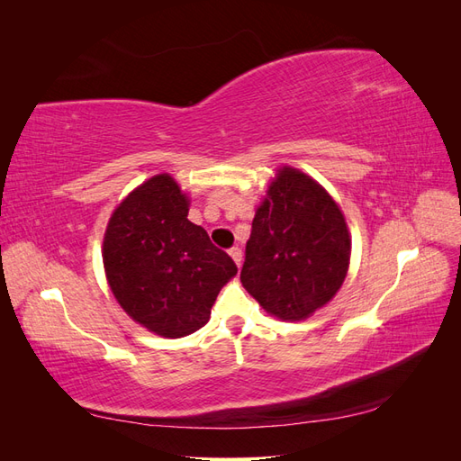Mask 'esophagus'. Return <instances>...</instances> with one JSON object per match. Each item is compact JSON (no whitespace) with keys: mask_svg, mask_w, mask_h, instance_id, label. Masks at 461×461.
<instances>
[{"mask_svg":"<svg viewBox=\"0 0 461 461\" xmlns=\"http://www.w3.org/2000/svg\"><path fill=\"white\" fill-rule=\"evenodd\" d=\"M229 254H230V258L234 259V263L240 267V265H242V249H240L239 246H234V248L229 249Z\"/></svg>","mask_w":461,"mask_h":461,"instance_id":"esophagus-1","label":"esophagus"}]
</instances>
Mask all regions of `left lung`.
Returning a JSON list of instances; mask_svg holds the SVG:
<instances>
[{
    "instance_id": "1",
    "label": "left lung",
    "mask_w": 461,
    "mask_h": 461,
    "mask_svg": "<svg viewBox=\"0 0 461 461\" xmlns=\"http://www.w3.org/2000/svg\"><path fill=\"white\" fill-rule=\"evenodd\" d=\"M350 249L340 207L313 178L285 167L256 212L240 281L265 312L300 321L337 294Z\"/></svg>"
}]
</instances>
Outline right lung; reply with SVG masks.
<instances>
[{
  "label": "right lung",
  "instance_id": "right-lung-1",
  "mask_svg": "<svg viewBox=\"0 0 461 461\" xmlns=\"http://www.w3.org/2000/svg\"><path fill=\"white\" fill-rule=\"evenodd\" d=\"M104 267L121 308L167 339L202 329L219 290L239 271L188 221V200L169 175L146 180L111 215Z\"/></svg>",
  "mask_w": 461,
  "mask_h": 461
}]
</instances>
